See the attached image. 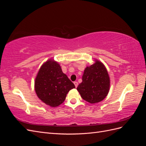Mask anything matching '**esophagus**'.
Wrapping results in <instances>:
<instances>
[{
	"label": "esophagus",
	"instance_id": "1",
	"mask_svg": "<svg viewBox=\"0 0 146 146\" xmlns=\"http://www.w3.org/2000/svg\"><path fill=\"white\" fill-rule=\"evenodd\" d=\"M74 85H75V86H76V87L77 88V87L78 86V82H74Z\"/></svg>",
	"mask_w": 146,
	"mask_h": 146
}]
</instances>
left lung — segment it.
I'll use <instances>...</instances> for the list:
<instances>
[{"mask_svg": "<svg viewBox=\"0 0 146 146\" xmlns=\"http://www.w3.org/2000/svg\"><path fill=\"white\" fill-rule=\"evenodd\" d=\"M110 78L105 66L96 61L84 70L82 82L77 88L83 99L91 104L103 100L110 90Z\"/></svg>", "mask_w": 146, "mask_h": 146, "instance_id": "obj_1", "label": "left lung"}]
</instances>
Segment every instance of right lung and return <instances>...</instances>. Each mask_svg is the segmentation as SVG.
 I'll return each mask as SVG.
<instances>
[{
	"label": "right lung",
	"instance_id": "right-lung-1",
	"mask_svg": "<svg viewBox=\"0 0 146 146\" xmlns=\"http://www.w3.org/2000/svg\"><path fill=\"white\" fill-rule=\"evenodd\" d=\"M75 88L60 66L51 60L42 64L35 82V91L39 99L52 107L62 104L68 92Z\"/></svg>",
	"mask_w": 146,
	"mask_h": 146
}]
</instances>
